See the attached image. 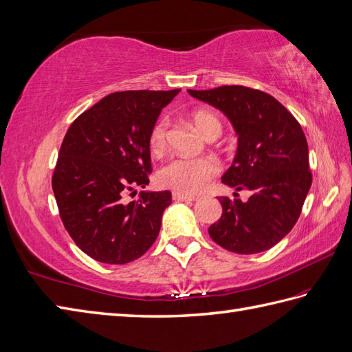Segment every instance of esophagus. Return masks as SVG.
<instances>
[{
	"mask_svg": "<svg viewBox=\"0 0 352 352\" xmlns=\"http://www.w3.org/2000/svg\"><path fill=\"white\" fill-rule=\"evenodd\" d=\"M173 200L175 201H194L195 197L194 195H188V194H182V192H173Z\"/></svg>",
	"mask_w": 352,
	"mask_h": 352,
	"instance_id": "obj_1",
	"label": "esophagus"
}]
</instances>
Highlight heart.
<instances>
[{
	"label": "heart",
	"instance_id": "b5f03b06",
	"mask_svg": "<svg viewBox=\"0 0 352 352\" xmlns=\"http://www.w3.org/2000/svg\"><path fill=\"white\" fill-rule=\"evenodd\" d=\"M191 119L194 125L199 128V131L208 139L212 135L221 134V122L212 111L203 109L195 110L192 111ZM168 125L170 122L167 118H160L153 124L149 133V149L153 153H160L166 149ZM218 171L219 164L217 160L210 157H175L158 170V181L162 186L190 195L203 191L212 181V177L217 176Z\"/></svg>",
	"mask_w": 352,
	"mask_h": 352
}]
</instances>
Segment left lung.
I'll use <instances>...</instances> for the list:
<instances>
[{"label":"left lung","instance_id":"obj_1","mask_svg":"<svg viewBox=\"0 0 352 352\" xmlns=\"http://www.w3.org/2000/svg\"><path fill=\"white\" fill-rule=\"evenodd\" d=\"M188 92L219 109L233 124L239 146L222 182L251 191L246 201L218 197L222 215L209 227L210 237L236 254L270 250L294 227L312 184L302 126L275 97L260 89L224 85Z\"/></svg>","mask_w":352,"mask_h":352}]
</instances>
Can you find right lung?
Segmentation results:
<instances>
[{"label":"right lung","mask_w":352,"mask_h":352,"mask_svg":"<svg viewBox=\"0 0 352 352\" xmlns=\"http://www.w3.org/2000/svg\"><path fill=\"white\" fill-rule=\"evenodd\" d=\"M173 91L109 94L68 128L52 176L59 217L91 258L106 264L137 260L155 242L170 191L126 194L149 184V133Z\"/></svg>","instance_id":"obj_1"}]
</instances>
